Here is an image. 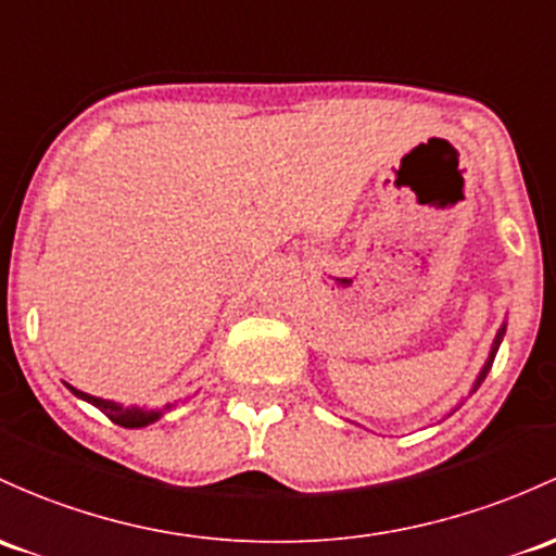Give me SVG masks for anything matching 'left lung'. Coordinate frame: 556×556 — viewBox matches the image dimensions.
Returning <instances> with one entry per match:
<instances>
[{
    "mask_svg": "<svg viewBox=\"0 0 556 556\" xmlns=\"http://www.w3.org/2000/svg\"><path fill=\"white\" fill-rule=\"evenodd\" d=\"M504 332H506V325H504V327H501V330H498V336H495V341H493V349H490V356H488V362H484L482 372H479V376H477V381H475V389H471V391H477V389H479V383H482V381H484V376H488V372H490V367H493L495 352H498L501 341H504Z\"/></svg>",
    "mask_w": 556,
    "mask_h": 556,
    "instance_id": "obj_1",
    "label": "left lung"
}]
</instances>
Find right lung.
Returning a JSON list of instances; mask_svg holds the SVG:
<instances>
[{
    "label": "right lung",
    "instance_id": "1",
    "mask_svg": "<svg viewBox=\"0 0 556 556\" xmlns=\"http://www.w3.org/2000/svg\"><path fill=\"white\" fill-rule=\"evenodd\" d=\"M68 389H72L74 394L79 396V400L90 402V405H96L98 410L106 413V416H109L111 420H114L116 426H125V429H140V426L154 424V420L162 418V413L170 410V405L162 407V410H143V407H125V405H119V402H111V400H101V396L85 394V391L74 389V386H68Z\"/></svg>",
    "mask_w": 556,
    "mask_h": 556
}]
</instances>
